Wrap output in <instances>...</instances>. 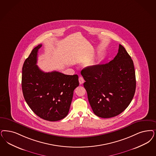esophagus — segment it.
<instances>
[{"label":"esophagus","mask_w":156,"mask_h":156,"mask_svg":"<svg viewBox=\"0 0 156 156\" xmlns=\"http://www.w3.org/2000/svg\"><path fill=\"white\" fill-rule=\"evenodd\" d=\"M79 82H80V83L81 85H82L84 82V79H83V78L82 76H80L79 78Z\"/></svg>","instance_id":"obj_1"}]
</instances>
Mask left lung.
<instances>
[{
	"instance_id": "8db88e82",
	"label": "left lung",
	"mask_w": 156,
	"mask_h": 156,
	"mask_svg": "<svg viewBox=\"0 0 156 156\" xmlns=\"http://www.w3.org/2000/svg\"><path fill=\"white\" fill-rule=\"evenodd\" d=\"M88 100L94 113L102 118L116 116L129 106L134 96L136 79L133 61L119 44L118 53L108 63L81 71Z\"/></svg>"
}]
</instances>
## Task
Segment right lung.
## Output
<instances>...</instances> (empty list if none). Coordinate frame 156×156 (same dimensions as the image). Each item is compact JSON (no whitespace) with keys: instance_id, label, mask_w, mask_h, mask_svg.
Segmentation results:
<instances>
[{"instance_id":"add662e5","label":"right lung","mask_w":156,"mask_h":156,"mask_svg":"<svg viewBox=\"0 0 156 156\" xmlns=\"http://www.w3.org/2000/svg\"><path fill=\"white\" fill-rule=\"evenodd\" d=\"M42 45L33 49L22 67V89L26 102L40 118L58 121L68 115L78 76L56 71L45 73L36 65Z\"/></svg>"}]
</instances>
